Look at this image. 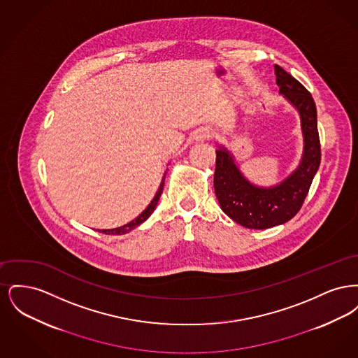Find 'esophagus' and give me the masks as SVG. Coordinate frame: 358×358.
I'll list each match as a JSON object with an SVG mask.
<instances>
[{
	"mask_svg": "<svg viewBox=\"0 0 358 358\" xmlns=\"http://www.w3.org/2000/svg\"><path fill=\"white\" fill-rule=\"evenodd\" d=\"M212 134H213L212 129H209V127H201V129H199V130L194 131L193 138H194L197 142H201V141H205V139L210 138Z\"/></svg>",
	"mask_w": 358,
	"mask_h": 358,
	"instance_id": "34e87169",
	"label": "esophagus"
}]
</instances>
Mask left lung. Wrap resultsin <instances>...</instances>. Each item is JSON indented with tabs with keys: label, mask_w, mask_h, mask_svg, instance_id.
Masks as SVG:
<instances>
[{
	"label": "left lung",
	"mask_w": 358,
	"mask_h": 358,
	"mask_svg": "<svg viewBox=\"0 0 358 358\" xmlns=\"http://www.w3.org/2000/svg\"><path fill=\"white\" fill-rule=\"evenodd\" d=\"M276 85L299 113L303 134V154L298 168L273 187L250 182L224 146L216 150L213 185L222 212L250 229H266L291 220L302 208L313 178L321 164L317 107L311 94L289 72L275 64Z\"/></svg>",
	"instance_id": "obj_1"
}]
</instances>
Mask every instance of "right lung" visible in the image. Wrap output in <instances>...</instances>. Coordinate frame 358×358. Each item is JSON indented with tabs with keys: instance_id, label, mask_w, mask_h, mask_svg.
Masks as SVG:
<instances>
[{
	"instance_id": "obj_1",
	"label": "right lung",
	"mask_w": 358,
	"mask_h": 358,
	"mask_svg": "<svg viewBox=\"0 0 358 358\" xmlns=\"http://www.w3.org/2000/svg\"><path fill=\"white\" fill-rule=\"evenodd\" d=\"M165 176H166V171H165V174H164V178H162V181H161V185L158 187V190H157V193H155V196H154L153 200H152V203L148 205V208L138 216L136 217L133 222H127V224H124V225H122L120 228H114V229H99V232H102V234H106V235H124V234H127V232H130L131 229H134L136 228L138 225H141L142 222H146L149 217H150V215L153 213L154 209H155V206L158 204V200H159V197H161V193H162V190H164V184H165Z\"/></svg>"
}]
</instances>
